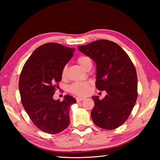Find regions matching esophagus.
<instances>
[{
    "label": "esophagus",
    "instance_id": "obj_1",
    "mask_svg": "<svg viewBox=\"0 0 160 160\" xmlns=\"http://www.w3.org/2000/svg\"><path fill=\"white\" fill-rule=\"evenodd\" d=\"M84 98H83V97H77V98H76L77 102H80L81 101H82L83 100H84Z\"/></svg>",
    "mask_w": 160,
    "mask_h": 160
}]
</instances>
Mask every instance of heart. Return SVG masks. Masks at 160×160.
I'll list each match as a JSON object with an SVG mask.
<instances>
[{
    "instance_id": "b5f03b06",
    "label": "heart",
    "mask_w": 160,
    "mask_h": 160,
    "mask_svg": "<svg viewBox=\"0 0 160 160\" xmlns=\"http://www.w3.org/2000/svg\"><path fill=\"white\" fill-rule=\"evenodd\" d=\"M78 62L83 69H86L88 65L92 64V61L89 56H81L78 58ZM67 73V66H64L62 69L61 75L62 78H65ZM90 88V82H76L71 84L69 87V90L71 93L78 95V96H84L88 93Z\"/></svg>"
}]
</instances>
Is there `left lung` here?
Instances as JSON below:
<instances>
[{
    "label": "left lung",
    "instance_id": "obj_1",
    "mask_svg": "<svg viewBox=\"0 0 160 160\" xmlns=\"http://www.w3.org/2000/svg\"><path fill=\"white\" fill-rule=\"evenodd\" d=\"M78 49L96 63V86L107 93L102 100L92 97L93 122L102 128H117L127 120L137 100L138 77L133 64L118 44L107 40H96Z\"/></svg>",
    "mask_w": 160,
    "mask_h": 160
}]
</instances>
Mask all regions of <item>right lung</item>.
Here are the masks:
<instances>
[{"mask_svg": "<svg viewBox=\"0 0 160 160\" xmlns=\"http://www.w3.org/2000/svg\"><path fill=\"white\" fill-rule=\"evenodd\" d=\"M74 51L58 43L44 44L32 53L20 73L22 106L36 127L47 133H58L70 123V107L76 103V99L66 95L60 102L53 96L62 80V68Z\"/></svg>", "mask_w": 160, "mask_h": 160, "instance_id": "1", "label": "right lung"}]
</instances>
